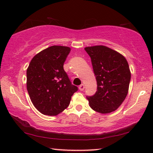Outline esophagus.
Segmentation results:
<instances>
[{
    "mask_svg": "<svg viewBox=\"0 0 153 153\" xmlns=\"http://www.w3.org/2000/svg\"><path fill=\"white\" fill-rule=\"evenodd\" d=\"M84 88H85V86H84V85L83 84L80 85V86H79V90H80V91H83V90H84Z\"/></svg>",
    "mask_w": 153,
    "mask_h": 153,
    "instance_id": "esophagus-1",
    "label": "esophagus"
}]
</instances>
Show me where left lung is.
Here are the masks:
<instances>
[{
    "instance_id": "obj_1",
    "label": "left lung",
    "mask_w": 153,
    "mask_h": 153,
    "mask_svg": "<svg viewBox=\"0 0 153 153\" xmlns=\"http://www.w3.org/2000/svg\"><path fill=\"white\" fill-rule=\"evenodd\" d=\"M91 58L97 91L87 97L90 107L102 114L113 112L128 95L131 72L126 59L117 51L102 45L84 48Z\"/></svg>"
}]
</instances>
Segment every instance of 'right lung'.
Segmentation results:
<instances>
[{"label": "right lung", "instance_id": "1", "mask_svg": "<svg viewBox=\"0 0 153 153\" xmlns=\"http://www.w3.org/2000/svg\"><path fill=\"white\" fill-rule=\"evenodd\" d=\"M71 48L51 46L33 56L27 69V90L36 109L56 116L65 109L77 90L71 84L63 64Z\"/></svg>", "mask_w": 153, "mask_h": 153}]
</instances>
